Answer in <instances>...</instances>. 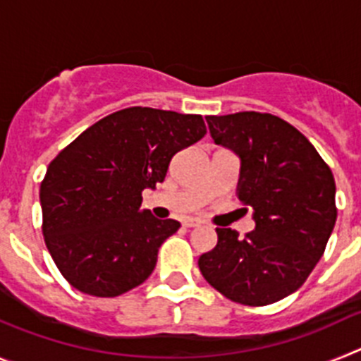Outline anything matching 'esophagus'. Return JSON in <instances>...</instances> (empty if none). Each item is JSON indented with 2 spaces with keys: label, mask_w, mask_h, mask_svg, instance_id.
<instances>
[{
  "label": "esophagus",
  "mask_w": 361,
  "mask_h": 361,
  "mask_svg": "<svg viewBox=\"0 0 361 361\" xmlns=\"http://www.w3.org/2000/svg\"><path fill=\"white\" fill-rule=\"evenodd\" d=\"M184 228H197V226H200V220L197 219H184Z\"/></svg>",
  "instance_id": "obj_1"
}]
</instances>
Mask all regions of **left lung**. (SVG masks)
Here are the masks:
<instances>
[{
	"label": "left lung",
	"mask_w": 361,
	"mask_h": 361,
	"mask_svg": "<svg viewBox=\"0 0 361 361\" xmlns=\"http://www.w3.org/2000/svg\"><path fill=\"white\" fill-rule=\"evenodd\" d=\"M213 141L240 159L238 200L253 208L244 238L216 228V245L200 255L209 286L244 305H267L307 280L336 222L334 177L295 126L271 114L206 117Z\"/></svg>",
	"instance_id": "left-lung-1"
}]
</instances>
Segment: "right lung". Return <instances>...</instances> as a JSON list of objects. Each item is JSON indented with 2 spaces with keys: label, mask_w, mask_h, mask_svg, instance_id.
Returning a JSON list of instances; mask_svg holds the SVG:
<instances>
[{
  "label": "right lung",
  "mask_w": 361,
  "mask_h": 361,
  "mask_svg": "<svg viewBox=\"0 0 361 361\" xmlns=\"http://www.w3.org/2000/svg\"><path fill=\"white\" fill-rule=\"evenodd\" d=\"M206 135L202 116L132 106L92 124L49 164L39 190L44 244L78 291L141 286L180 224L141 209L173 155Z\"/></svg>",
  "instance_id": "1"
}]
</instances>
